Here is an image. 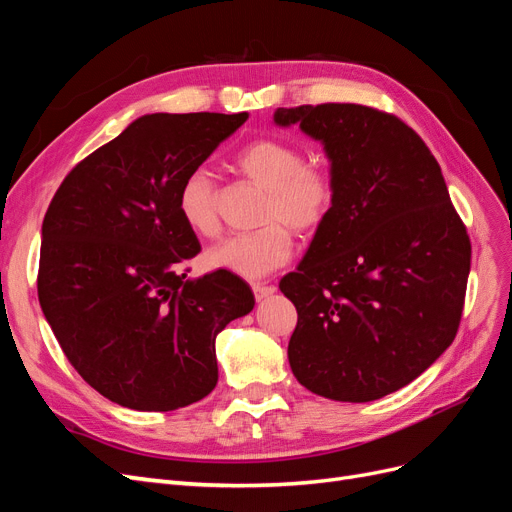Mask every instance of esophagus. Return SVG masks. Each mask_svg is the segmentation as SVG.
I'll return each instance as SVG.
<instances>
[{"instance_id": "esophagus-1", "label": "esophagus", "mask_w": 512, "mask_h": 512, "mask_svg": "<svg viewBox=\"0 0 512 512\" xmlns=\"http://www.w3.org/2000/svg\"><path fill=\"white\" fill-rule=\"evenodd\" d=\"M252 290H254L256 301H262V299L271 297V294H273L277 288L271 286V284H252Z\"/></svg>"}]
</instances>
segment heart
<instances>
[{
  "label": "heart",
  "instance_id": "obj_1",
  "mask_svg": "<svg viewBox=\"0 0 512 512\" xmlns=\"http://www.w3.org/2000/svg\"><path fill=\"white\" fill-rule=\"evenodd\" d=\"M237 170L258 188L267 190L262 226L247 235L226 237L207 252V265L258 280L284 267L292 256L290 230L314 235L331 218L337 181L327 166L307 164L301 147L282 138H258L237 153ZM183 224L198 237H215L220 230L218 185L205 168L192 170L177 194Z\"/></svg>",
  "mask_w": 512,
  "mask_h": 512
}]
</instances>
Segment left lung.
<instances>
[{"label": "left lung", "instance_id": "left-lung-1", "mask_svg": "<svg viewBox=\"0 0 512 512\" xmlns=\"http://www.w3.org/2000/svg\"><path fill=\"white\" fill-rule=\"evenodd\" d=\"M322 143L337 181L331 218L280 290L297 307L292 374L335 401L410 384L453 344L472 245L440 164L410 126L361 104L277 108Z\"/></svg>", "mask_w": 512, "mask_h": 512}]
</instances>
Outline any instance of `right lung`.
<instances>
[{
    "label": "right lung",
    "mask_w": 512,
    "mask_h": 512,
    "mask_svg": "<svg viewBox=\"0 0 512 512\" xmlns=\"http://www.w3.org/2000/svg\"><path fill=\"white\" fill-rule=\"evenodd\" d=\"M247 113L143 115L76 164L42 222L38 299L81 378L115 404L168 412L218 384L215 337L250 314L237 275L188 280L200 252L177 194Z\"/></svg>",
    "instance_id": "right-lung-1"
}]
</instances>
